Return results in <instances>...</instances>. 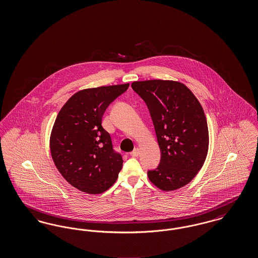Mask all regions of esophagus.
<instances>
[{"mask_svg":"<svg viewBox=\"0 0 258 258\" xmlns=\"http://www.w3.org/2000/svg\"><path fill=\"white\" fill-rule=\"evenodd\" d=\"M139 154H140V150L138 148H135V150L131 153V156L135 158V157H138Z\"/></svg>","mask_w":258,"mask_h":258,"instance_id":"esophagus-1","label":"esophagus"}]
</instances>
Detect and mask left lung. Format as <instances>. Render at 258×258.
Here are the masks:
<instances>
[{
  "label": "left lung",
  "instance_id": "8db88e82",
  "mask_svg": "<svg viewBox=\"0 0 258 258\" xmlns=\"http://www.w3.org/2000/svg\"><path fill=\"white\" fill-rule=\"evenodd\" d=\"M132 87L147 104L161 154L158 168L148 171L149 180L164 191L183 187L208 154V124L200 102L179 81H135Z\"/></svg>",
  "mask_w": 258,
  "mask_h": 258
}]
</instances>
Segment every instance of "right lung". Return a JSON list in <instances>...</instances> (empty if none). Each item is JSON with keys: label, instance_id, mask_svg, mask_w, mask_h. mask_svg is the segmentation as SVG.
Returning a JSON list of instances; mask_svg holds the SVG:
<instances>
[{"label": "right lung", "instance_id": "obj_1", "mask_svg": "<svg viewBox=\"0 0 258 258\" xmlns=\"http://www.w3.org/2000/svg\"><path fill=\"white\" fill-rule=\"evenodd\" d=\"M128 83L84 89L69 98L53 124L50 151L61 176L89 195L102 194L118 179L123 159L114 152L101 120Z\"/></svg>", "mask_w": 258, "mask_h": 258}]
</instances>
